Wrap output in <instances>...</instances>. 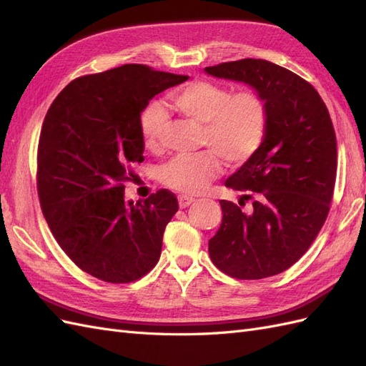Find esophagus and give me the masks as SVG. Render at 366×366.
<instances>
[{"label":"esophagus","instance_id":"obj_1","mask_svg":"<svg viewBox=\"0 0 366 366\" xmlns=\"http://www.w3.org/2000/svg\"><path fill=\"white\" fill-rule=\"evenodd\" d=\"M194 202L195 200H194L192 197H187V195H180L179 197V206H180V209H184L187 206H191Z\"/></svg>","mask_w":366,"mask_h":366}]
</instances>
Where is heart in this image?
<instances>
[{
	"label": "heart",
	"instance_id": "heart-1",
	"mask_svg": "<svg viewBox=\"0 0 366 366\" xmlns=\"http://www.w3.org/2000/svg\"><path fill=\"white\" fill-rule=\"evenodd\" d=\"M171 107L183 117L203 127V145L212 151L179 156L162 169V182L183 194L204 191L221 172L223 159L230 166L249 162L261 148L267 129V109L258 93L244 90L232 94L227 86L210 81H192L169 96ZM168 116L160 105H151L140 119L145 147L162 145Z\"/></svg>",
	"mask_w": 366,
	"mask_h": 366
}]
</instances>
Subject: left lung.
Here are the masks:
<instances>
[{"mask_svg":"<svg viewBox=\"0 0 366 366\" xmlns=\"http://www.w3.org/2000/svg\"><path fill=\"white\" fill-rule=\"evenodd\" d=\"M218 79L242 82L267 109L261 148L226 180L239 205L221 200L223 219L209 239V257L232 278L262 280L302 257L325 223L333 198L337 148L322 97L302 77L265 59L206 67Z\"/></svg>","mask_w":366,"mask_h":366,"instance_id":"1","label":"left lung"}]
</instances>
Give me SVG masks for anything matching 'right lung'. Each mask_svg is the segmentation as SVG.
I'll use <instances>...</instances> for the list:
<instances>
[{
    "mask_svg": "<svg viewBox=\"0 0 366 366\" xmlns=\"http://www.w3.org/2000/svg\"><path fill=\"white\" fill-rule=\"evenodd\" d=\"M187 76L127 64L77 77L54 99L38 145L42 214L77 267L105 282L142 278L157 264L166 224L179 210L162 189L127 202L131 163L143 162L140 114Z\"/></svg>",
    "mask_w": 366,
    "mask_h": 366,
    "instance_id": "right-lung-1",
    "label": "right lung"
}]
</instances>
